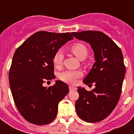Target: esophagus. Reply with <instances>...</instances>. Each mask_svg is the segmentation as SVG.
Wrapping results in <instances>:
<instances>
[{"label":"esophagus","mask_w":134,"mask_h":134,"mask_svg":"<svg viewBox=\"0 0 134 134\" xmlns=\"http://www.w3.org/2000/svg\"><path fill=\"white\" fill-rule=\"evenodd\" d=\"M69 91H72V90H76V88L75 87H73V86H69Z\"/></svg>","instance_id":"obj_1"}]
</instances>
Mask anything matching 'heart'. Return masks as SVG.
<instances>
[{"instance_id": "obj_1", "label": "heart", "mask_w": 134, "mask_h": 134, "mask_svg": "<svg viewBox=\"0 0 134 134\" xmlns=\"http://www.w3.org/2000/svg\"><path fill=\"white\" fill-rule=\"evenodd\" d=\"M71 51L75 55L76 57L80 60H83L88 55V48L82 43H75L71 46ZM63 53L61 50L55 52L53 58V63L55 67H60L63 61ZM83 74L79 70H67L62 72L60 75V79L63 81L70 84L76 83L78 79L81 78Z\"/></svg>"}]
</instances>
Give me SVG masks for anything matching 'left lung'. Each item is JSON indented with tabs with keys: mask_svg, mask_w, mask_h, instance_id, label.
<instances>
[{
	"mask_svg": "<svg viewBox=\"0 0 134 134\" xmlns=\"http://www.w3.org/2000/svg\"><path fill=\"white\" fill-rule=\"evenodd\" d=\"M76 38L89 43L94 51L95 63L83 83H95V88L87 91L78 87L76 113L87 122L103 120L118 104L125 75L122 51L111 39L99 31L86 30L72 32Z\"/></svg>",
	"mask_w": 134,
	"mask_h": 134,
	"instance_id": "1",
	"label": "left lung"
}]
</instances>
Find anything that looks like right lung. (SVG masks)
I'll use <instances>...</instances> for the list:
<instances>
[{
  "label": "right lung",
  "instance_id": "add662e5",
  "mask_svg": "<svg viewBox=\"0 0 134 134\" xmlns=\"http://www.w3.org/2000/svg\"><path fill=\"white\" fill-rule=\"evenodd\" d=\"M73 38L69 32L40 31L16 50L9 69V85L18 110L29 122L47 125L55 118L59 102L69 92V87L62 81L48 88L42 84L45 80L55 79L53 55Z\"/></svg>",
  "mask_w": 134,
  "mask_h": 134
}]
</instances>
